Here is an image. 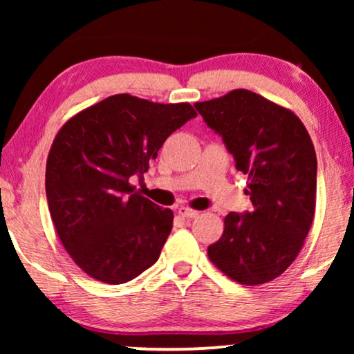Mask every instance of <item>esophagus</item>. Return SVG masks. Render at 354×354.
Masks as SVG:
<instances>
[{
	"instance_id": "obj_1",
	"label": "esophagus",
	"mask_w": 354,
	"mask_h": 354,
	"mask_svg": "<svg viewBox=\"0 0 354 354\" xmlns=\"http://www.w3.org/2000/svg\"><path fill=\"white\" fill-rule=\"evenodd\" d=\"M178 214L182 217H187V219H190V217H196L200 212L192 209V207H178Z\"/></svg>"
}]
</instances>
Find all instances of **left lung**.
Masks as SVG:
<instances>
[{
	"label": "left lung",
	"mask_w": 354,
	"mask_h": 354,
	"mask_svg": "<svg viewBox=\"0 0 354 354\" xmlns=\"http://www.w3.org/2000/svg\"><path fill=\"white\" fill-rule=\"evenodd\" d=\"M195 108L248 176L245 193L253 203L251 212L225 216L207 256L241 285L270 282L297 259L314 221L317 159L311 137L293 111L245 88Z\"/></svg>",
	"instance_id": "left-lung-1"
}]
</instances>
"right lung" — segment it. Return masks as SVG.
<instances>
[{"label":"right lung","mask_w":354,"mask_h":354,"mask_svg":"<svg viewBox=\"0 0 354 354\" xmlns=\"http://www.w3.org/2000/svg\"><path fill=\"white\" fill-rule=\"evenodd\" d=\"M190 103L162 104L129 93L86 108L59 129L46 159L53 224L72 261L118 285L156 263L174 212L135 192L169 135L195 118Z\"/></svg>","instance_id":"1"}]
</instances>
